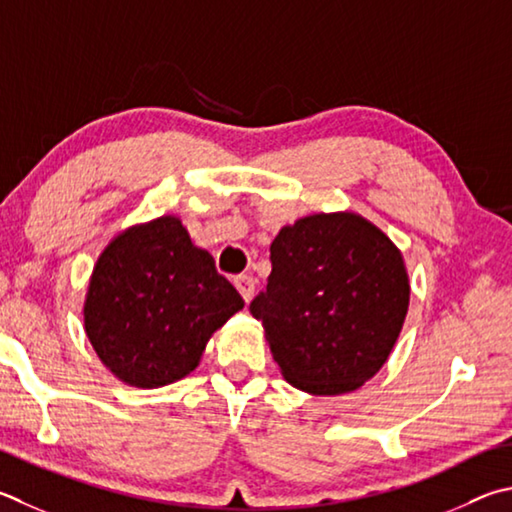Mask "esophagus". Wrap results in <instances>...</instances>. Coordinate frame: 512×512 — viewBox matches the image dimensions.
Returning <instances> with one entry per match:
<instances>
[{
	"label": "esophagus",
	"mask_w": 512,
	"mask_h": 512,
	"mask_svg": "<svg viewBox=\"0 0 512 512\" xmlns=\"http://www.w3.org/2000/svg\"><path fill=\"white\" fill-rule=\"evenodd\" d=\"M235 286L237 291L241 293V297H244V302H250L253 300V293H255V280L250 275H239L235 277Z\"/></svg>",
	"instance_id": "34e87169"
}]
</instances>
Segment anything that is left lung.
Returning <instances> with one entry per match:
<instances>
[{"label": "left lung", "instance_id": "obj_1", "mask_svg": "<svg viewBox=\"0 0 512 512\" xmlns=\"http://www.w3.org/2000/svg\"><path fill=\"white\" fill-rule=\"evenodd\" d=\"M271 262L250 313L284 380L315 396L356 392L403 329L410 275L401 250L358 212H315L277 232Z\"/></svg>", "mask_w": 512, "mask_h": 512}]
</instances>
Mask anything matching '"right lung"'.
<instances>
[{"instance_id": "1", "label": "right lung", "mask_w": 512, "mask_h": 512, "mask_svg": "<svg viewBox=\"0 0 512 512\" xmlns=\"http://www.w3.org/2000/svg\"><path fill=\"white\" fill-rule=\"evenodd\" d=\"M244 309L215 259L179 217L129 226L109 241L89 277L85 333L111 374L156 389L199 367L212 333Z\"/></svg>"}]
</instances>
